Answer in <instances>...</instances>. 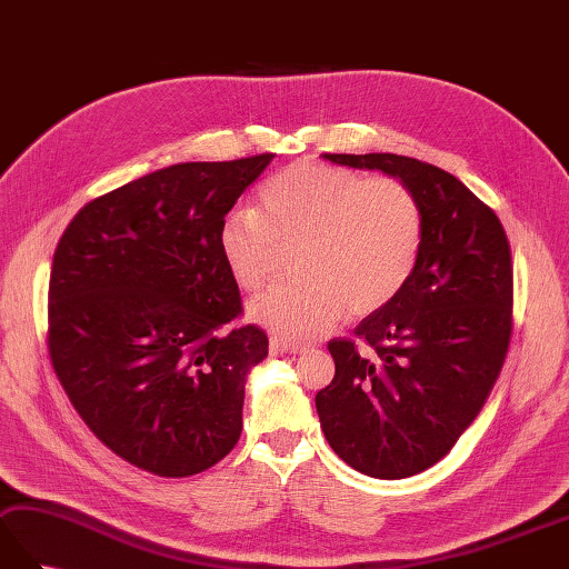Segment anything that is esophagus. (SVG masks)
<instances>
[{"label":"esophagus","instance_id":"obj_1","mask_svg":"<svg viewBox=\"0 0 569 569\" xmlns=\"http://www.w3.org/2000/svg\"><path fill=\"white\" fill-rule=\"evenodd\" d=\"M308 347L298 345V341H288V339H279V337L271 339V351L273 353H302Z\"/></svg>","mask_w":569,"mask_h":569}]
</instances>
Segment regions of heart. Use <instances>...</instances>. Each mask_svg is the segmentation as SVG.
I'll return each mask as SVG.
<instances>
[{
	"mask_svg": "<svg viewBox=\"0 0 569 569\" xmlns=\"http://www.w3.org/2000/svg\"><path fill=\"white\" fill-rule=\"evenodd\" d=\"M261 210L222 218L218 247L242 290L267 286L281 252L296 249V281L252 302L254 320L288 339H310L345 310L378 312L412 279L425 244V208L405 181L298 162L259 191Z\"/></svg>",
	"mask_w": 569,
	"mask_h": 569,
	"instance_id": "1",
	"label": "heart"
}]
</instances>
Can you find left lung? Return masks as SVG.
I'll list each match as a JSON object with an SVG mask.
<instances>
[{
	"label": "left lung",
	"mask_w": 569,
	"mask_h": 569,
	"mask_svg": "<svg viewBox=\"0 0 569 569\" xmlns=\"http://www.w3.org/2000/svg\"><path fill=\"white\" fill-rule=\"evenodd\" d=\"M325 160L398 177L425 208L412 279L363 317L356 339L329 341L335 378L315 395L345 463L402 480L439 463L490 398L513 327L511 249L495 210L439 167L390 152Z\"/></svg>",
	"instance_id": "obj_1"
}]
</instances>
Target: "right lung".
I'll return each mask as SVG.
<instances>
[{
    "label": "right lung",
    "mask_w": 569,
    "mask_h": 569,
    "mask_svg": "<svg viewBox=\"0 0 569 569\" xmlns=\"http://www.w3.org/2000/svg\"><path fill=\"white\" fill-rule=\"evenodd\" d=\"M273 160L183 162L89 201L50 269L48 351L97 439L160 478L213 468L242 433L244 378L269 353L218 230Z\"/></svg>",
    "instance_id": "obj_1"
}]
</instances>
